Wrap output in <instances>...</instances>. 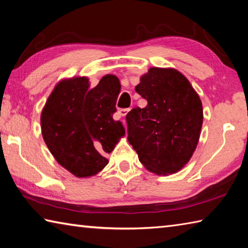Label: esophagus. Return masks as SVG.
Returning a JSON list of instances; mask_svg holds the SVG:
<instances>
[{
	"label": "esophagus",
	"mask_w": 248,
	"mask_h": 248,
	"mask_svg": "<svg viewBox=\"0 0 248 248\" xmlns=\"http://www.w3.org/2000/svg\"><path fill=\"white\" fill-rule=\"evenodd\" d=\"M129 110H130V109H128V108H125V109H119L118 114H119V116H121V117H124L125 115L128 114Z\"/></svg>",
	"instance_id": "esophagus-1"
}]
</instances>
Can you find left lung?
<instances>
[{"label": "left lung", "instance_id": "left-lung-1", "mask_svg": "<svg viewBox=\"0 0 248 248\" xmlns=\"http://www.w3.org/2000/svg\"><path fill=\"white\" fill-rule=\"evenodd\" d=\"M136 92L148 105L133 108L125 116L129 143L150 171L176 173L198 144L203 120L199 96L174 69L151 68Z\"/></svg>", "mask_w": 248, "mask_h": 248}]
</instances>
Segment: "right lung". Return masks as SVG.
I'll return each instance as SVG.
<instances>
[{"mask_svg":"<svg viewBox=\"0 0 248 248\" xmlns=\"http://www.w3.org/2000/svg\"><path fill=\"white\" fill-rule=\"evenodd\" d=\"M120 92L118 78L107 75L93 89L89 78L65 79L54 87L41 112L44 140L57 162L77 177H89L108 164L125 130L112 118Z\"/></svg>","mask_w":248,"mask_h":248,"instance_id":"add662e5","label":"right lung"}]
</instances>
